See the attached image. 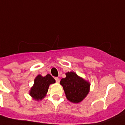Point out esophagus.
<instances>
[{"label": "esophagus", "instance_id": "esophagus-1", "mask_svg": "<svg viewBox=\"0 0 125 125\" xmlns=\"http://www.w3.org/2000/svg\"><path fill=\"white\" fill-rule=\"evenodd\" d=\"M55 80H56V83H60V79L58 77H55Z\"/></svg>", "mask_w": 125, "mask_h": 125}]
</instances>
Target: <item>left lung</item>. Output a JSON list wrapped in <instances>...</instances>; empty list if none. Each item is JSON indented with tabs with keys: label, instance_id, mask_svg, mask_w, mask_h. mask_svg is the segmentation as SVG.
Here are the masks:
<instances>
[{
	"label": "left lung",
	"instance_id": "8db88e82",
	"mask_svg": "<svg viewBox=\"0 0 125 125\" xmlns=\"http://www.w3.org/2000/svg\"><path fill=\"white\" fill-rule=\"evenodd\" d=\"M65 74L66 77L62 79L60 84L63 88L66 98L72 103H79L90 92V82L79 76L74 71Z\"/></svg>",
	"mask_w": 125,
	"mask_h": 125
}]
</instances>
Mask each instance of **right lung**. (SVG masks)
I'll use <instances>...</instances> for the list:
<instances>
[{
	"mask_svg": "<svg viewBox=\"0 0 125 125\" xmlns=\"http://www.w3.org/2000/svg\"><path fill=\"white\" fill-rule=\"evenodd\" d=\"M55 82V79L50 74H47L44 77L39 74L34 79L33 86L29 90V95L36 101L42 100L46 96L50 84Z\"/></svg>",
	"mask_w": 125,
	"mask_h": 125,
	"instance_id": "obj_1",
	"label": "right lung"
}]
</instances>
